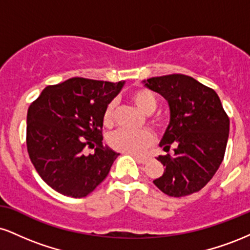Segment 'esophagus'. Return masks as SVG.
I'll list each match as a JSON object with an SVG mask.
<instances>
[{
    "instance_id": "1",
    "label": "esophagus",
    "mask_w": 250,
    "mask_h": 250,
    "mask_svg": "<svg viewBox=\"0 0 250 250\" xmlns=\"http://www.w3.org/2000/svg\"><path fill=\"white\" fill-rule=\"evenodd\" d=\"M131 156H133L134 159L136 160V162H139V163H142V165H145V163H147V162H148V159H147V157H143V156H137V155H134V154H131Z\"/></svg>"
}]
</instances>
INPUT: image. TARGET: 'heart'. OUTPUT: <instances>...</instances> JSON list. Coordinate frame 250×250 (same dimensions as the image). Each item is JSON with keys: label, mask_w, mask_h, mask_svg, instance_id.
Instances as JSON below:
<instances>
[{"label": "heart", "mask_w": 250, "mask_h": 250, "mask_svg": "<svg viewBox=\"0 0 250 250\" xmlns=\"http://www.w3.org/2000/svg\"><path fill=\"white\" fill-rule=\"evenodd\" d=\"M131 101L142 113L151 114L156 109V97L147 88H136L130 93ZM116 102L110 101L105 105L103 111V123L107 127H110L114 122V114H115ZM154 142V137L151 133L147 130L142 131H129L125 129H120L109 137V145L113 149L122 153L139 155L142 154L148 147H150Z\"/></svg>", "instance_id": "1"}]
</instances>
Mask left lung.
<instances>
[{"label": "left lung", "mask_w": 250, "mask_h": 250, "mask_svg": "<svg viewBox=\"0 0 250 250\" xmlns=\"http://www.w3.org/2000/svg\"><path fill=\"white\" fill-rule=\"evenodd\" d=\"M143 84L167 100L170 121L160 147L174 155H160L165 167L154 180L162 193L181 197L196 193L211 180L223 161L229 117L211 88L193 77L171 74L145 80Z\"/></svg>", "instance_id": "1"}]
</instances>
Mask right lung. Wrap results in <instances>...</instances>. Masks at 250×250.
<instances>
[{
  "label": "right lung",
  "instance_id": "add662e5",
  "mask_svg": "<svg viewBox=\"0 0 250 250\" xmlns=\"http://www.w3.org/2000/svg\"><path fill=\"white\" fill-rule=\"evenodd\" d=\"M125 82L73 77L43 89L27 114V149L54 190L84 197L107 177L120 154L102 143L103 111ZM88 145L96 153L85 155Z\"/></svg>",
  "mask_w": 250,
  "mask_h": 250
}]
</instances>
